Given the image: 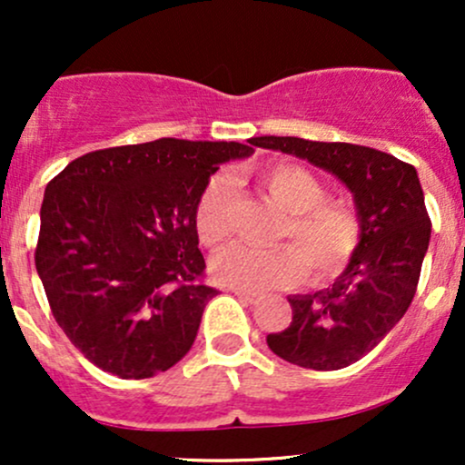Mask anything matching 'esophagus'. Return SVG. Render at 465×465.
I'll return each mask as SVG.
<instances>
[{"label":"esophagus","mask_w":465,"mask_h":465,"mask_svg":"<svg viewBox=\"0 0 465 465\" xmlns=\"http://www.w3.org/2000/svg\"><path fill=\"white\" fill-rule=\"evenodd\" d=\"M233 295H236L238 300H242V302H247V303H255V302H260V295H258V292L240 291V288H236V291H233Z\"/></svg>","instance_id":"34e87169"}]
</instances>
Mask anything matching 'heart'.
Returning <instances> with one entry per match:
<instances>
[{
  "instance_id": "b5f03b06",
  "label": "heart",
  "mask_w": 465,
  "mask_h": 465,
  "mask_svg": "<svg viewBox=\"0 0 465 465\" xmlns=\"http://www.w3.org/2000/svg\"><path fill=\"white\" fill-rule=\"evenodd\" d=\"M260 188L284 218L277 223L271 249L236 244L212 260V277L240 291L295 286L306 277L328 284L345 273L362 242L361 214L350 203L328 199V185L306 165L282 162L258 173ZM194 232L203 247L216 249L233 233V181L218 173L194 205Z\"/></svg>"
}]
</instances>
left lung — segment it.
I'll use <instances>...</instances> for the list:
<instances>
[{
  "label": "left lung",
  "instance_id": "left-lung-1",
  "mask_svg": "<svg viewBox=\"0 0 465 465\" xmlns=\"http://www.w3.org/2000/svg\"><path fill=\"white\" fill-rule=\"evenodd\" d=\"M251 143L308 159L354 194L362 242L351 264L325 291L288 297L291 325L266 336L271 351L292 365L319 371L348 367L376 348L413 302L430 240L418 173L393 154L359 143L275 135Z\"/></svg>",
  "mask_w": 465,
  "mask_h": 465
}]
</instances>
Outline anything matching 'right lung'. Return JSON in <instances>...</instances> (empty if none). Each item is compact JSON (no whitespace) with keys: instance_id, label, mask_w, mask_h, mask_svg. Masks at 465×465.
<instances>
[{"instance_id":"right-lung-1","label":"right lung","mask_w":465,"mask_h":465,"mask_svg":"<svg viewBox=\"0 0 465 465\" xmlns=\"http://www.w3.org/2000/svg\"><path fill=\"white\" fill-rule=\"evenodd\" d=\"M251 153L238 142L162 137L83 154L47 183L36 273L84 359L142 381L188 354L218 295L203 282L196 199L218 163Z\"/></svg>"}]
</instances>
